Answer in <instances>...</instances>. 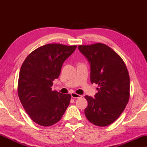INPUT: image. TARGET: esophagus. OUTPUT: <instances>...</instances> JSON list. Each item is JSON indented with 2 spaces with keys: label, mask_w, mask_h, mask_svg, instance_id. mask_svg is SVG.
<instances>
[{
  "label": "esophagus",
  "mask_w": 147,
  "mask_h": 147,
  "mask_svg": "<svg viewBox=\"0 0 147 147\" xmlns=\"http://www.w3.org/2000/svg\"><path fill=\"white\" fill-rule=\"evenodd\" d=\"M71 96L73 98H82L81 95L76 94V93H75V92H72V93L71 94Z\"/></svg>",
  "instance_id": "1"
}]
</instances>
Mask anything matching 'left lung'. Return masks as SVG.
Wrapping results in <instances>:
<instances>
[{
	"label": "left lung",
	"instance_id": "left-lung-1",
	"mask_svg": "<svg viewBox=\"0 0 147 147\" xmlns=\"http://www.w3.org/2000/svg\"><path fill=\"white\" fill-rule=\"evenodd\" d=\"M90 63V81L98 84L94 98L85 96L87 119L94 125L106 126L124 111L130 98V78L123 59L108 45L97 43L79 45Z\"/></svg>",
	"mask_w": 147,
	"mask_h": 147
}]
</instances>
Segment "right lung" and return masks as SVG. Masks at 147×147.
Returning <instances> with one entry per match:
<instances>
[{
  "label": "right lung",
  "instance_id": "right-lung-1",
  "mask_svg": "<svg viewBox=\"0 0 147 147\" xmlns=\"http://www.w3.org/2000/svg\"><path fill=\"white\" fill-rule=\"evenodd\" d=\"M77 47L51 43L32 51L22 64L18 96L24 109L35 123L49 126L59 122L69 106L71 95L52 91L63 62Z\"/></svg>",
  "mask_w": 147,
  "mask_h": 147
}]
</instances>
